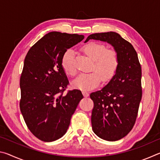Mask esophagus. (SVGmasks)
Returning <instances> with one entry per match:
<instances>
[{"label":"esophagus","instance_id":"34e87169","mask_svg":"<svg viewBox=\"0 0 160 160\" xmlns=\"http://www.w3.org/2000/svg\"><path fill=\"white\" fill-rule=\"evenodd\" d=\"M82 93L84 95V97H89V95H90V94H89L88 92H87L86 90H82Z\"/></svg>","mask_w":160,"mask_h":160}]
</instances>
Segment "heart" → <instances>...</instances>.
<instances>
[{
  "instance_id": "1",
  "label": "heart",
  "mask_w": 160,
  "mask_h": 160,
  "mask_svg": "<svg viewBox=\"0 0 160 160\" xmlns=\"http://www.w3.org/2000/svg\"><path fill=\"white\" fill-rule=\"evenodd\" d=\"M82 51L94 61L92 67L93 72L82 73L72 81V85L80 90H92L99 85L102 79L107 82L112 78L117 70L119 59L114 50H108L104 44L96 42L88 43L82 47ZM74 51L67 50L62 57L61 65L68 75L74 76L77 70L73 63Z\"/></svg>"
}]
</instances>
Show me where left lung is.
<instances>
[{
  "instance_id": "1",
  "label": "left lung",
  "mask_w": 160,
  "mask_h": 160,
  "mask_svg": "<svg viewBox=\"0 0 160 160\" xmlns=\"http://www.w3.org/2000/svg\"><path fill=\"white\" fill-rule=\"evenodd\" d=\"M90 39L111 44L118 56L115 75L102 89L90 94L94 132L103 140L116 141L131 131L136 120L142 98L141 66L132 44L116 32L90 34L85 43Z\"/></svg>"
}]
</instances>
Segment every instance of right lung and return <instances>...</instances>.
I'll return each instance as SVG.
<instances>
[{
    "label": "right lung",
    "instance_id": "obj_1",
    "mask_svg": "<svg viewBox=\"0 0 160 160\" xmlns=\"http://www.w3.org/2000/svg\"><path fill=\"white\" fill-rule=\"evenodd\" d=\"M84 37L49 32L31 47L25 58L20 82V111L29 131L42 141H55L66 134L83 98L78 90L63 94L69 82L61 61L67 49Z\"/></svg>",
    "mask_w": 160,
    "mask_h": 160
}]
</instances>
